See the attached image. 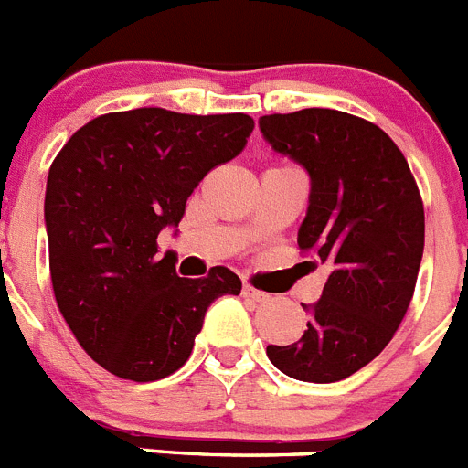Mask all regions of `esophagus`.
<instances>
[{
    "instance_id": "obj_1",
    "label": "esophagus",
    "mask_w": 468,
    "mask_h": 468,
    "mask_svg": "<svg viewBox=\"0 0 468 468\" xmlns=\"http://www.w3.org/2000/svg\"><path fill=\"white\" fill-rule=\"evenodd\" d=\"M243 295H246V298H250L253 303H265L267 298H270V295L262 293V291H258V289H253V286H249V283H243Z\"/></svg>"
}]
</instances>
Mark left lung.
Masks as SVG:
<instances>
[{
  "label": "left lung",
  "mask_w": 468,
  "mask_h": 468,
  "mask_svg": "<svg viewBox=\"0 0 468 468\" xmlns=\"http://www.w3.org/2000/svg\"><path fill=\"white\" fill-rule=\"evenodd\" d=\"M262 137L305 167L310 201L303 253L329 267L301 341L267 346L286 377L348 378L390 343L414 295L424 255V203L393 139L369 120L334 109L262 115Z\"/></svg>",
  "instance_id": "1"
}]
</instances>
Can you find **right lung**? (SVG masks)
Here are the masks:
<instances>
[{"label":"right lung","instance_id":"right-lung-1","mask_svg":"<svg viewBox=\"0 0 468 468\" xmlns=\"http://www.w3.org/2000/svg\"><path fill=\"white\" fill-rule=\"evenodd\" d=\"M255 122L246 113L186 115L134 109L90 120L47 177L49 272L66 324L97 365L158 381L185 365L210 303L241 279L175 272L158 234L185 218L186 198L215 165L237 158Z\"/></svg>","mask_w":468,"mask_h":468}]
</instances>
